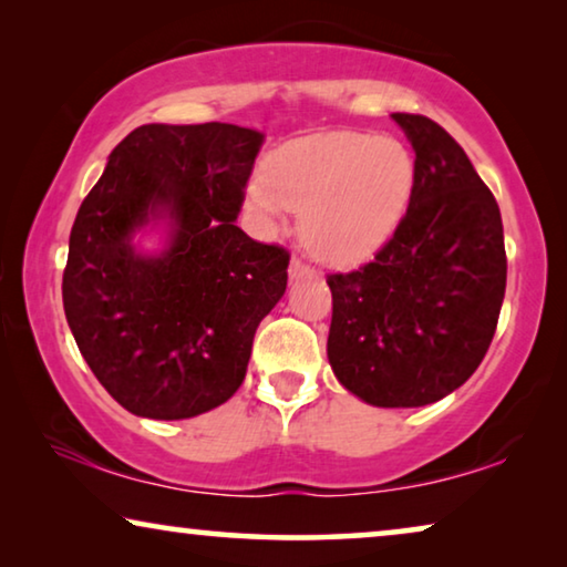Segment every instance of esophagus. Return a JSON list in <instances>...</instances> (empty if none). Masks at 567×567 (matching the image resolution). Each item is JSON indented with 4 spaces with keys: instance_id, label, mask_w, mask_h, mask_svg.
<instances>
[{
    "instance_id": "1",
    "label": "esophagus",
    "mask_w": 567,
    "mask_h": 567,
    "mask_svg": "<svg viewBox=\"0 0 567 567\" xmlns=\"http://www.w3.org/2000/svg\"><path fill=\"white\" fill-rule=\"evenodd\" d=\"M316 275V269H312L310 265H306V261L292 257L290 261V280H308V277Z\"/></svg>"
}]
</instances>
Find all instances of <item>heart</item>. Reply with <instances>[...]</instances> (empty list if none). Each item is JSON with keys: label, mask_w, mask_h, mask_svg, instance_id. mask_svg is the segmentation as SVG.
<instances>
[{"label": "heart", "mask_w": 567, "mask_h": 567, "mask_svg": "<svg viewBox=\"0 0 567 567\" xmlns=\"http://www.w3.org/2000/svg\"><path fill=\"white\" fill-rule=\"evenodd\" d=\"M415 157L394 137L318 132L287 142L267 175L247 185V206L265 229L302 210L300 236L318 259L359 265L392 239L415 193Z\"/></svg>", "instance_id": "obj_1"}]
</instances>
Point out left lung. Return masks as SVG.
<instances>
[{"label": "left lung", "mask_w": 567, "mask_h": 567, "mask_svg": "<svg viewBox=\"0 0 567 567\" xmlns=\"http://www.w3.org/2000/svg\"><path fill=\"white\" fill-rule=\"evenodd\" d=\"M415 150V193L369 265L328 277V361L374 408H422L466 382L504 302L499 206L463 147L420 114H392Z\"/></svg>", "instance_id": "obj_1"}]
</instances>
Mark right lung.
Wrapping results in <instances>:
<instances>
[{
    "instance_id": "1",
    "label": "right lung",
    "mask_w": 567,
    "mask_h": 567,
    "mask_svg": "<svg viewBox=\"0 0 567 567\" xmlns=\"http://www.w3.org/2000/svg\"><path fill=\"white\" fill-rule=\"evenodd\" d=\"M261 134L236 124H142L112 150L75 216L63 308L104 390L150 420L196 417L247 374L290 255L236 216ZM164 231L155 252L136 234Z\"/></svg>"
}]
</instances>
